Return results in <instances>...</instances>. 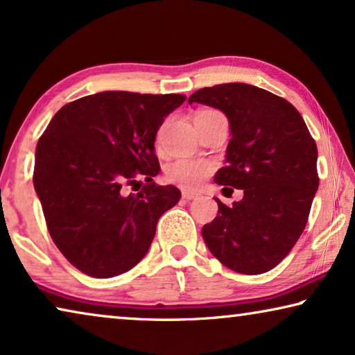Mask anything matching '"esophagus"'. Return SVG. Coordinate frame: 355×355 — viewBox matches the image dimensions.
<instances>
[{
    "label": "esophagus",
    "mask_w": 355,
    "mask_h": 355,
    "mask_svg": "<svg viewBox=\"0 0 355 355\" xmlns=\"http://www.w3.org/2000/svg\"><path fill=\"white\" fill-rule=\"evenodd\" d=\"M198 198H199V194H198V193L187 191V189H184V191H183V199H187V200H193V199H198Z\"/></svg>",
    "instance_id": "obj_1"
}]
</instances>
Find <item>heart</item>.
Listing matches in <instances>:
<instances>
[{"instance_id": "1", "label": "heart", "mask_w": 355, "mask_h": 355, "mask_svg": "<svg viewBox=\"0 0 355 355\" xmlns=\"http://www.w3.org/2000/svg\"><path fill=\"white\" fill-rule=\"evenodd\" d=\"M211 110H200L198 114L209 113ZM214 171L211 162L204 159H177L166 167V178L183 188H198Z\"/></svg>"}]
</instances>
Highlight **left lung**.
I'll return each instance as SVG.
<instances>
[{
    "instance_id": "8db88e82",
    "label": "left lung",
    "mask_w": 355,
    "mask_h": 355,
    "mask_svg": "<svg viewBox=\"0 0 355 355\" xmlns=\"http://www.w3.org/2000/svg\"><path fill=\"white\" fill-rule=\"evenodd\" d=\"M223 111L231 140L215 183L244 189L202 237L216 260L241 274H263L284 260L300 239L319 188L317 146L304 119L282 97L244 83L218 84L188 98Z\"/></svg>"
}]
</instances>
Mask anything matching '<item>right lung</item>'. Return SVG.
I'll return each instance as SVG.
<instances>
[{"label":"right lung","mask_w":355,"mask_h":355,"mask_svg":"<svg viewBox=\"0 0 355 355\" xmlns=\"http://www.w3.org/2000/svg\"><path fill=\"white\" fill-rule=\"evenodd\" d=\"M184 100L98 92L62 107L41 135L35 191L52 241L81 272L108 279L134 268L150 250L159 216L182 198L153 177L161 171L157 130ZM139 178L147 182L142 191L125 195Z\"/></svg>","instance_id":"add662e5"}]
</instances>
